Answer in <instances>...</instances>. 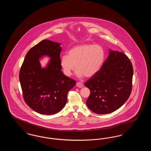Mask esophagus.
I'll return each mask as SVG.
<instances>
[{"mask_svg": "<svg viewBox=\"0 0 151 151\" xmlns=\"http://www.w3.org/2000/svg\"><path fill=\"white\" fill-rule=\"evenodd\" d=\"M76 86L81 88H82L83 86V84L82 83H80V82H78L76 83Z\"/></svg>", "mask_w": 151, "mask_h": 151, "instance_id": "34e87169", "label": "esophagus"}]
</instances>
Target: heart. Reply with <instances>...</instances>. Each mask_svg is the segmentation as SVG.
<instances>
[{
  "instance_id": "heart-1",
  "label": "heart",
  "mask_w": 151,
  "mask_h": 151,
  "mask_svg": "<svg viewBox=\"0 0 151 151\" xmlns=\"http://www.w3.org/2000/svg\"><path fill=\"white\" fill-rule=\"evenodd\" d=\"M104 59L105 51L101 46L83 43L73 47L68 55H63L60 58V65L67 76H70L76 68L77 76L91 78L100 70Z\"/></svg>"
}]
</instances>
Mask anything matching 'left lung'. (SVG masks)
I'll return each mask as SVG.
<instances>
[{
    "mask_svg": "<svg viewBox=\"0 0 151 151\" xmlns=\"http://www.w3.org/2000/svg\"><path fill=\"white\" fill-rule=\"evenodd\" d=\"M132 65L123 52L109 50L100 70L85 83L91 93L86 105L98 114L111 113L127 100L132 91Z\"/></svg>",
    "mask_w": 151,
    "mask_h": 151,
    "instance_id": "8db88e82",
    "label": "left lung"
}]
</instances>
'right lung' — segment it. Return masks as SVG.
Masks as SVG:
<instances>
[{
	"instance_id": "1",
	"label": "right lung",
	"mask_w": 151,
	"mask_h": 151,
	"mask_svg": "<svg viewBox=\"0 0 151 151\" xmlns=\"http://www.w3.org/2000/svg\"><path fill=\"white\" fill-rule=\"evenodd\" d=\"M60 43L44 40L31 48L25 55L19 73L23 97L36 112L45 115L57 113L64 108L68 91L76 81L65 75L60 65ZM51 59L45 68L39 60Z\"/></svg>"
}]
</instances>
